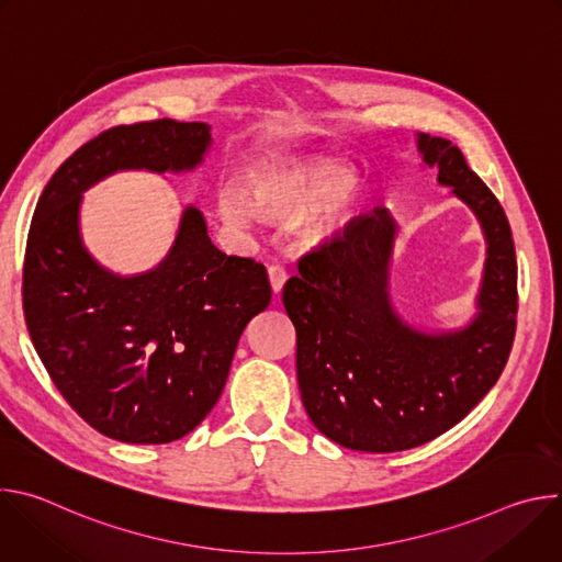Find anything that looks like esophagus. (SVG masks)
I'll return each mask as SVG.
<instances>
[{"instance_id": "34e87169", "label": "esophagus", "mask_w": 562, "mask_h": 562, "mask_svg": "<svg viewBox=\"0 0 562 562\" xmlns=\"http://www.w3.org/2000/svg\"><path fill=\"white\" fill-rule=\"evenodd\" d=\"M286 269L282 265H271L269 267V282H271V291L278 295L286 282Z\"/></svg>"}]
</instances>
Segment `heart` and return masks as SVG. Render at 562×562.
<instances>
[{"mask_svg":"<svg viewBox=\"0 0 562 562\" xmlns=\"http://www.w3.org/2000/svg\"><path fill=\"white\" fill-rule=\"evenodd\" d=\"M351 184V176L336 167H293L284 171H271L256 176L247 189V200L237 191H222L217 198V211L226 222L247 224L251 207L276 217V220H297L313 209L323 206L327 200L338 195ZM358 202L353 198L336 200L323 220H317L308 235L313 239L325 237L356 217Z\"/></svg>","mask_w":562,"mask_h":562,"instance_id":"heart-1","label":"heart"}]
</instances>
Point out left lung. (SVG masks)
<instances>
[{
	"instance_id": "1",
	"label": "left lung",
	"mask_w": 562,
	"mask_h": 562,
	"mask_svg": "<svg viewBox=\"0 0 562 562\" xmlns=\"http://www.w3.org/2000/svg\"><path fill=\"white\" fill-rule=\"evenodd\" d=\"M418 150L487 239L471 323L425 334L397 317L389 300L397 224L384 206L302 256L282 291L302 405L319 434L353 451H405L449 431L496 384L516 336L518 267L501 202L449 139L420 133Z\"/></svg>"
}]
</instances>
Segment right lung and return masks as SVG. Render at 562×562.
Here are the masks:
<instances>
[{"label":"right lung","mask_w":562,"mask_h":562,"mask_svg":"<svg viewBox=\"0 0 562 562\" xmlns=\"http://www.w3.org/2000/svg\"><path fill=\"white\" fill-rule=\"evenodd\" d=\"M204 122L113 126L55 171L33 213L24 256V317L50 380L100 434L165 445L215 407L249 319L271 302L265 265L222 254L187 206L155 269L122 278L79 235L82 193L115 171L180 173L211 146Z\"/></svg>","instance_id":"right-lung-1"}]
</instances>
